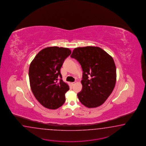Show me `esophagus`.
Segmentation results:
<instances>
[{
    "label": "esophagus",
    "instance_id": "34e87169",
    "mask_svg": "<svg viewBox=\"0 0 146 146\" xmlns=\"http://www.w3.org/2000/svg\"><path fill=\"white\" fill-rule=\"evenodd\" d=\"M75 83H75V82H72V83L71 84H72V85H74L75 84Z\"/></svg>",
    "mask_w": 146,
    "mask_h": 146
}]
</instances>
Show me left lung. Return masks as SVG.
Returning a JSON list of instances; mask_svg holds the SVG:
<instances>
[{
  "instance_id": "8db88e82",
  "label": "left lung",
  "mask_w": 146,
  "mask_h": 146,
  "mask_svg": "<svg viewBox=\"0 0 146 146\" xmlns=\"http://www.w3.org/2000/svg\"><path fill=\"white\" fill-rule=\"evenodd\" d=\"M71 57L81 64L83 70L82 91L78 94L81 103L88 108L101 106L113 91L116 68L113 58L97 46L79 47Z\"/></svg>"
}]
</instances>
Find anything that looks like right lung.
Here are the masks:
<instances>
[{
    "label": "right lung",
    "instance_id": "add662e5",
    "mask_svg": "<svg viewBox=\"0 0 146 146\" xmlns=\"http://www.w3.org/2000/svg\"><path fill=\"white\" fill-rule=\"evenodd\" d=\"M71 53L68 48L47 47L36 54L30 65L31 91L36 99L45 108L55 110L65 102V94L69 86L62 80L60 69ZM60 77L61 79L59 80Z\"/></svg>",
    "mask_w": 146,
    "mask_h": 146
}]
</instances>
